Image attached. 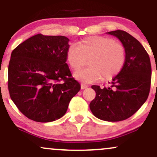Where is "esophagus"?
I'll list each match as a JSON object with an SVG mask.
<instances>
[{"mask_svg": "<svg viewBox=\"0 0 157 157\" xmlns=\"http://www.w3.org/2000/svg\"><path fill=\"white\" fill-rule=\"evenodd\" d=\"M80 87H81V89L82 90H83V89H87V87L88 86H86V85H85V84H83V83H82L80 85Z\"/></svg>", "mask_w": 157, "mask_h": 157, "instance_id": "34e87169", "label": "esophagus"}]
</instances>
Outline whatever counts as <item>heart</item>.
Returning a JSON list of instances; mask_svg holds the SVG:
<instances>
[{
	"instance_id": "heart-1",
	"label": "heart",
	"mask_w": 157,
	"mask_h": 157,
	"mask_svg": "<svg viewBox=\"0 0 157 157\" xmlns=\"http://www.w3.org/2000/svg\"><path fill=\"white\" fill-rule=\"evenodd\" d=\"M89 60V68L74 73L85 82H94L102 77L109 80L121 71L125 61L124 46L111 37L90 36L79 45L71 44L66 51V60L72 70H78Z\"/></svg>"
}]
</instances>
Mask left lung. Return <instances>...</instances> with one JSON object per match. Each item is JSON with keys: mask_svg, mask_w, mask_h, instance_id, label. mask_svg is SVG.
<instances>
[{"mask_svg": "<svg viewBox=\"0 0 157 157\" xmlns=\"http://www.w3.org/2000/svg\"><path fill=\"white\" fill-rule=\"evenodd\" d=\"M107 34L122 43L125 50V61L108 87L91 86L96 97L89 107L97 118L118 122L132 116L147 100L151 87V66L147 52L130 34L122 30Z\"/></svg>", "mask_w": 157, "mask_h": 157, "instance_id": "left-lung-1", "label": "left lung"}]
</instances>
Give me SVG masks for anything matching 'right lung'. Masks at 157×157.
<instances>
[{
  "instance_id": "obj_1",
  "label": "right lung",
  "mask_w": 157,
  "mask_h": 157,
  "mask_svg": "<svg viewBox=\"0 0 157 157\" xmlns=\"http://www.w3.org/2000/svg\"><path fill=\"white\" fill-rule=\"evenodd\" d=\"M68 42L65 36L38 34L12 52L8 68L10 97L30 120L48 122L61 118L80 91V83L71 77L66 63Z\"/></svg>"
}]
</instances>
